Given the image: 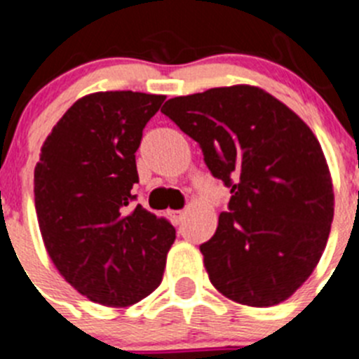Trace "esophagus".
<instances>
[{
	"instance_id": "1",
	"label": "esophagus",
	"mask_w": 359,
	"mask_h": 359,
	"mask_svg": "<svg viewBox=\"0 0 359 359\" xmlns=\"http://www.w3.org/2000/svg\"><path fill=\"white\" fill-rule=\"evenodd\" d=\"M184 216H186V211H170V218H172L173 224H177V225L182 222Z\"/></svg>"
}]
</instances>
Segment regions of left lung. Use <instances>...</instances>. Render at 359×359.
Returning a JSON list of instances; mask_svg holds the SVG:
<instances>
[{
    "label": "left lung",
    "mask_w": 359,
    "mask_h": 359,
    "mask_svg": "<svg viewBox=\"0 0 359 359\" xmlns=\"http://www.w3.org/2000/svg\"><path fill=\"white\" fill-rule=\"evenodd\" d=\"M161 112L231 187L229 211L200 245L212 286L254 308L288 299L320 261L334 212L331 173L311 128L252 86L177 96Z\"/></svg>",
    "instance_id": "obj_1"
}]
</instances>
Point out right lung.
<instances>
[{
  "label": "right lung",
  "instance_id": "obj_1",
  "mask_svg": "<svg viewBox=\"0 0 359 359\" xmlns=\"http://www.w3.org/2000/svg\"><path fill=\"white\" fill-rule=\"evenodd\" d=\"M166 96L107 91L67 109L41 148L34 193L51 261L79 293L123 308L163 280L175 229L135 200V151Z\"/></svg>",
  "mask_w": 359,
  "mask_h": 359
}]
</instances>
